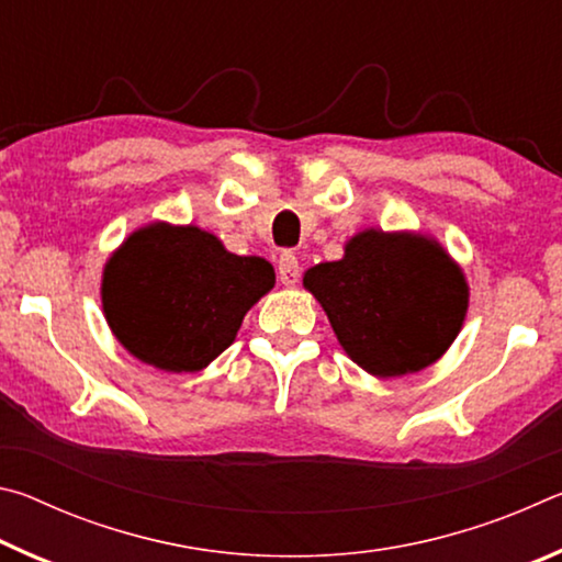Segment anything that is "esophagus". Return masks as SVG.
<instances>
[{
  "label": "esophagus",
  "mask_w": 562,
  "mask_h": 562,
  "mask_svg": "<svg viewBox=\"0 0 562 562\" xmlns=\"http://www.w3.org/2000/svg\"><path fill=\"white\" fill-rule=\"evenodd\" d=\"M278 278L284 284V288H294L300 280V262L294 258V252L284 250L280 255V262H278Z\"/></svg>",
  "instance_id": "esophagus-1"
}]
</instances>
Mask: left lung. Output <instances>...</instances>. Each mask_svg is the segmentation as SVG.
Here are the masks:
<instances>
[{
    "label": "left lung",
    "mask_w": 562,
    "mask_h": 562,
    "mask_svg": "<svg viewBox=\"0 0 562 562\" xmlns=\"http://www.w3.org/2000/svg\"><path fill=\"white\" fill-rule=\"evenodd\" d=\"M347 357L367 374H416L439 361L463 327L469 282L431 235L367 227L345 255L302 278Z\"/></svg>",
    "instance_id": "left-lung-1"
}]
</instances>
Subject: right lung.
<instances>
[{"label":"right lung","instance_id":"obj_1","mask_svg":"<svg viewBox=\"0 0 562 562\" xmlns=\"http://www.w3.org/2000/svg\"><path fill=\"white\" fill-rule=\"evenodd\" d=\"M274 288L272 265L235 255L198 225L133 231L101 274L113 337L160 372H201L233 345L243 317Z\"/></svg>","mask_w":562,"mask_h":562}]
</instances>
